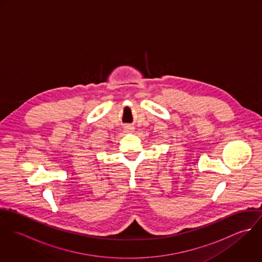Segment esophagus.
I'll return each mask as SVG.
<instances>
[{"mask_svg":"<svg viewBox=\"0 0 262 262\" xmlns=\"http://www.w3.org/2000/svg\"><path fill=\"white\" fill-rule=\"evenodd\" d=\"M133 130H134V128L132 126H125L124 127V132H126V133H131V132H133Z\"/></svg>","mask_w":262,"mask_h":262,"instance_id":"1","label":"esophagus"}]
</instances>
